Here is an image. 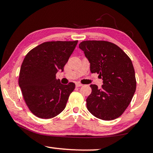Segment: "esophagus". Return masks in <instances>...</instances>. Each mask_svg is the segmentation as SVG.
Instances as JSON below:
<instances>
[{"label": "esophagus", "instance_id": "obj_1", "mask_svg": "<svg viewBox=\"0 0 153 153\" xmlns=\"http://www.w3.org/2000/svg\"><path fill=\"white\" fill-rule=\"evenodd\" d=\"M76 87H80V86H82L83 85L82 84H80V83H76Z\"/></svg>", "mask_w": 153, "mask_h": 153}]
</instances>
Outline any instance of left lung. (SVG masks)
I'll use <instances>...</instances> for the list:
<instances>
[{"label":"left lung","instance_id":"obj_1","mask_svg":"<svg viewBox=\"0 0 153 153\" xmlns=\"http://www.w3.org/2000/svg\"><path fill=\"white\" fill-rule=\"evenodd\" d=\"M90 63L91 73L99 74L100 88L91 84L86 99L88 110L102 120H113L128 107L136 88L135 71L122 49L107 41L86 40L79 45Z\"/></svg>","mask_w":153,"mask_h":153}]
</instances>
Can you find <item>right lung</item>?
<instances>
[{
  "label": "right lung",
  "mask_w": 153,
  "mask_h": 153,
  "mask_svg": "<svg viewBox=\"0 0 153 153\" xmlns=\"http://www.w3.org/2000/svg\"><path fill=\"white\" fill-rule=\"evenodd\" d=\"M78 41L46 42L31 50L21 66L19 85L23 97L33 115L50 119L66 107L74 83L62 84L56 74L63 71Z\"/></svg>",
  "instance_id": "right-lung-1"
}]
</instances>
